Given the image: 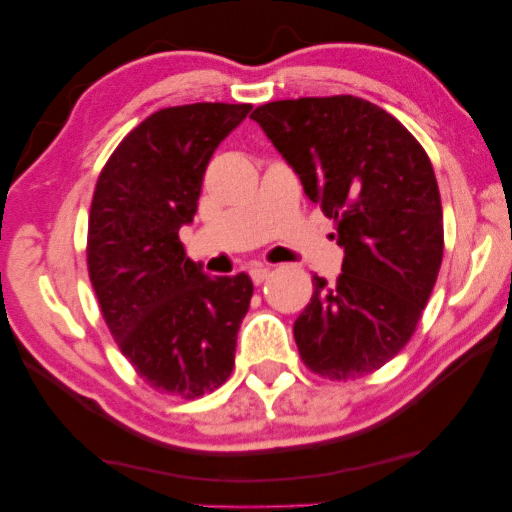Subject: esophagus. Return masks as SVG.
<instances>
[{"mask_svg": "<svg viewBox=\"0 0 512 512\" xmlns=\"http://www.w3.org/2000/svg\"><path fill=\"white\" fill-rule=\"evenodd\" d=\"M251 274V279H254V283H263L267 277H270L272 274V270L267 265H258V267H254V270L249 272Z\"/></svg>", "mask_w": 512, "mask_h": 512, "instance_id": "esophagus-1", "label": "esophagus"}]
</instances>
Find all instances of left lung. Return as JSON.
Masks as SVG:
<instances>
[{
	"instance_id": "left-lung-1",
	"label": "left lung",
	"mask_w": 512,
	"mask_h": 512,
	"mask_svg": "<svg viewBox=\"0 0 512 512\" xmlns=\"http://www.w3.org/2000/svg\"><path fill=\"white\" fill-rule=\"evenodd\" d=\"M334 219L343 274H313L295 343L313 373L355 380L405 348L444 254L435 171L403 123L355 96L277 100L251 114Z\"/></svg>"
}]
</instances>
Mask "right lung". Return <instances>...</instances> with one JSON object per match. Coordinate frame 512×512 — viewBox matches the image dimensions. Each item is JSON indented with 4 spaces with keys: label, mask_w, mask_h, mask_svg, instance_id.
Segmentation results:
<instances>
[{
    "label": "right lung",
    "mask_w": 512,
    "mask_h": 512,
    "mask_svg": "<svg viewBox=\"0 0 512 512\" xmlns=\"http://www.w3.org/2000/svg\"><path fill=\"white\" fill-rule=\"evenodd\" d=\"M251 105L196 102L141 121L109 157L89 215V277L109 332L144 382L199 398L229 380L249 274L210 277L178 231L194 222L217 146Z\"/></svg>",
    "instance_id": "add662e5"
}]
</instances>
